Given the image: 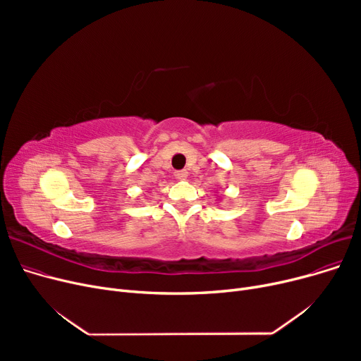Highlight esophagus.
I'll use <instances>...</instances> for the list:
<instances>
[{
    "mask_svg": "<svg viewBox=\"0 0 361 361\" xmlns=\"http://www.w3.org/2000/svg\"><path fill=\"white\" fill-rule=\"evenodd\" d=\"M187 176H188L187 171H184V169H183V171H176V178H177V180H181V181H183V180L187 178Z\"/></svg>",
    "mask_w": 361,
    "mask_h": 361,
    "instance_id": "34e87169",
    "label": "esophagus"
}]
</instances>
